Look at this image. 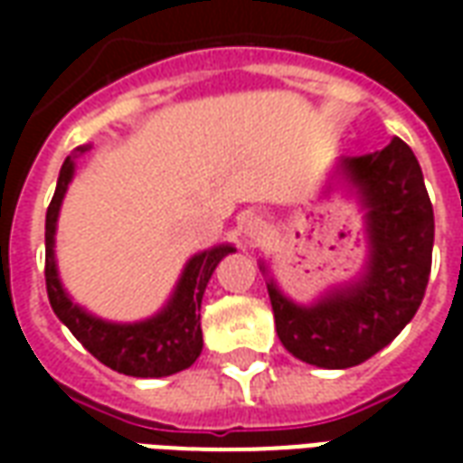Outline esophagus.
<instances>
[{"label": "esophagus", "instance_id": "esophagus-1", "mask_svg": "<svg viewBox=\"0 0 463 463\" xmlns=\"http://www.w3.org/2000/svg\"><path fill=\"white\" fill-rule=\"evenodd\" d=\"M268 232H270V228H268V222L262 221V218H250V221L245 222V238L250 242H260Z\"/></svg>", "mask_w": 463, "mask_h": 463}]
</instances>
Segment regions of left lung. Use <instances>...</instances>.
<instances>
[{
	"instance_id": "obj_1",
	"label": "left lung",
	"mask_w": 463,
	"mask_h": 463,
	"mask_svg": "<svg viewBox=\"0 0 463 463\" xmlns=\"http://www.w3.org/2000/svg\"><path fill=\"white\" fill-rule=\"evenodd\" d=\"M337 171L359 193L369 238L362 278L298 305L268 280L275 330L292 357L325 369H347L387 347L424 300L434 211L414 151L392 138L382 151L342 158ZM260 270L268 275L265 262Z\"/></svg>"
}]
</instances>
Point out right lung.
Wrapping results in <instances>:
<instances>
[{
    "label": "right lung",
    "instance_id": "obj_1",
    "mask_svg": "<svg viewBox=\"0 0 463 463\" xmlns=\"http://www.w3.org/2000/svg\"><path fill=\"white\" fill-rule=\"evenodd\" d=\"M84 151H89V146L79 148V153ZM71 178H74V158L69 156L59 171L54 198L46 208L44 278L52 310L71 330L76 340L114 372H121L128 377H168V374L188 369L203 349V292L208 288V280L213 270L218 268V262L228 252H235V248L215 245L211 250L193 255L183 268L181 280L175 285L168 305L148 320L123 325V322H106L101 317H94L71 302L56 270V221H59V208H61Z\"/></svg>",
    "mask_w": 463,
    "mask_h": 463
}]
</instances>
